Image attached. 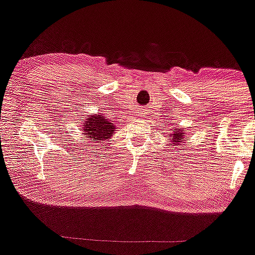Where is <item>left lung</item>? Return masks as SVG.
<instances>
[{
	"mask_svg": "<svg viewBox=\"0 0 255 255\" xmlns=\"http://www.w3.org/2000/svg\"><path fill=\"white\" fill-rule=\"evenodd\" d=\"M183 134H184V130H183L182 128H181V129H178V128H177V130H175V133L172 134V136H171L172 137L171 140H172V142H174L172 144H176V145L182 144L183 143V138H184V135H183Z\"/></svg>",
	"mask_w": 255,
	"mask_h": 255,
	"instance_id": "1",
	"label": "left lung"
}]
</instances>
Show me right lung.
<instances>
[{"label": "right lung", "mask_w": 255, "mask_h": 255, "mask_svg": "<svg viewBox=\"0 0 255 255\" xmlns=\"http://www.w3.org/2000/svg\"><path fill=\"white\" fill-rule=\"evenodd\" d=\"M84 134L88 137V140H97V142L105 141L106 138L113 136L115 126L105 115H91L84 124Z\"/></svg>", "instance_id": "1"}]
</instances>
